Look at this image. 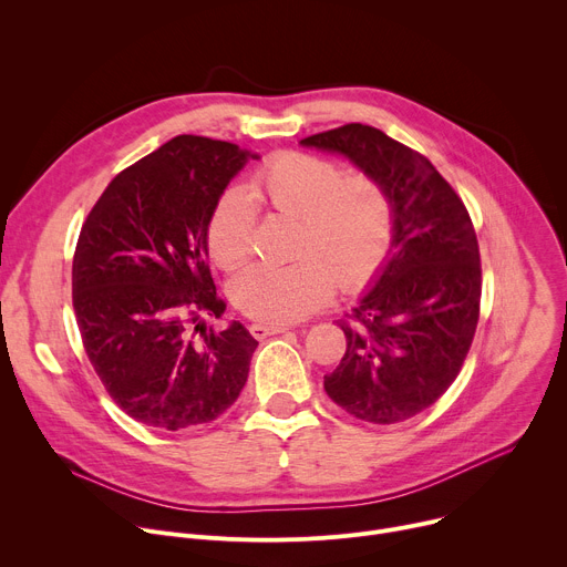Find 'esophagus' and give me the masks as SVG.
I'll return each mask as SVG.
<instances>
[{
    "instance_id": "34e87169",
    "label": "esophagus",
    "mask_w": 567,
    "mask_h": 567,
    "mask_svg": "<svg viewBox=\"0 0 567 567\" xmlns=\"http://www.w3.org/2000/svg\"><path fill=\"white\" fill-rule=\"evenodd\" d=\"M250 334L255 339H267L271 334H280L287 330V326H280V323H250Z\"/></svg>"
}]
</instances>
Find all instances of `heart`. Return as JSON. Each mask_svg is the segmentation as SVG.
<instances>
[{
  "label": "heart",
  "mask_w": 567,
  "mask_h": 567,
  "mask_svg": "<svg viewBox=\"0 0 567 567\" xmlns=\"http://www.w3.org/2000/svg\"><path fill=\"white\" fill-rule=\"evenodd\" d=\"M298 219L289 265L257 262L235 276L230 296L239 310L269 323H291L319 310L334 291L362 289L384 265L393 239V200L371 174L343 169L302 151H280L248 181V194L228 189L208 221V250L233 271L252 250L257 213Z\"/></svg>",
  "instance_id": "obj_1"
}]
</instances>
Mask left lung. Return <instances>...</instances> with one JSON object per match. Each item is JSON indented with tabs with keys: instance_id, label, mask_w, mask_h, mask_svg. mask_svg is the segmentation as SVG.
Wrapping results in <instances>:
<instances>
[{
	"instance_id": "1",
	"label": "left lung",
	"mask_w": 567,
	"mask_h": 567,
	"mask_svg": "<svg viewBox=\"0 0 567 567\" xmlns=\"http://www.w3.org/2000/svg\"><path fill=\"white\" fill-rule=\"evenodd\" d=\"M343 153L393 200V255L339 328L346 352L323 378L350 416L393 425L419 416L456 380L482 298L480 244L466 205L423 153L380 128L346 124L300 140Z\"/></svg>"
}]
</instances>
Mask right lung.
I'll return each instance as SVG.
<instances>
[{"label": "right lung", "instance_id": "right-lung-1", "mask_svg": "<svg viewBox=\"0 0 567 567\" xmlns=\"http://www.w3.org/2000/svg\"><path fill=\"white\" fill-rule=\"evenodd\" d=\"M248 156L230 142L178 135L120 172L83 221L72 262L83 348L142 425L210 423L246 384L257 341L239 321L217 332L203 319L226 312L208 267V221Z\"/></svg>", "mask_w": 567, "mask_h": 567}]
</instances>
